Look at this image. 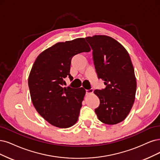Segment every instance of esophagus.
<instances>
[{
    "mask_svg": "<svg viewBox=\"0 0 160 160\" xmlns=\"http://www.w3.org/2000/svg\"><path fill=\"white\" fill-rule=\"evenodd\" d=\"M86 94H90V93H92L93 92V90L92 89V88H91V89L90 90H86Z\"/></svg>",
    "mask_w": 160,
    "mask_h": 160,
    "instance_id": "1",
    "label": "esophagus"
}]
</instances>
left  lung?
<instances>
[{"mask_svg": "<svg viewBox=\"0 0 160 160\" xmlns=\"http://www.w3.org/2000/svg\"><path fill=\"white\" fill-rule=\"evenodd\" d=\"M93 50L94 65L105 89L94 93L100 104L95 109L98 119L107 125H116L126 119L135 99L137 80L128 52L111 37L96 35L86 38Z\"/></svg>", "mask_w": 160, "mask_h": 160, "instance_id": "1", "label": "left lung"}]
</instances>
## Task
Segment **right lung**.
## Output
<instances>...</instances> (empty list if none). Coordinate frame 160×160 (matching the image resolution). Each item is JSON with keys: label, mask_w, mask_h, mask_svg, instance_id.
Wrapping results in <instances>:
<instances>
[{"label": "right lung", "mask_w": 160, "mask_h": 160, "mask_svg": "<svg viewBox=\"0 0 160 160\" xmlns=\"http://www.w3.org/2000/svg\"><path fill=\"white\" fill-rule=\"evenodd\" d=\"M91 49L84 38L58 42L41 52L28 78L32 102L38 113L51 125L68 128L78 121L86 90L63 87L70 74L72 58Z\"/></svg>", "instance_id": "1"}]
</instances>
